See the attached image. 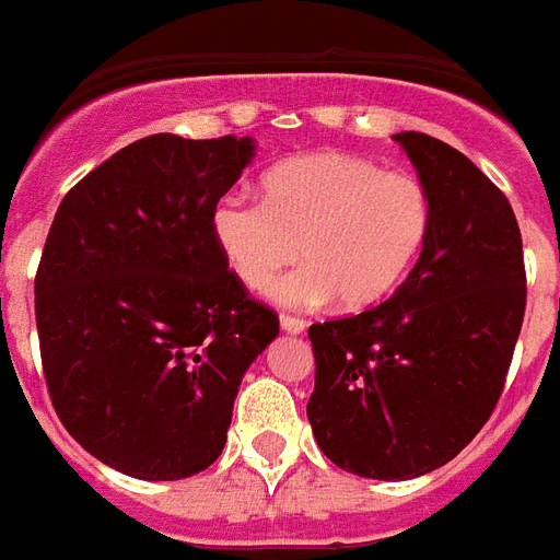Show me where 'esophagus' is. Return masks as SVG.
<instances>
[{"label":"esophagus","mask_w":560,"mask_h":560,"mask_svg":"<svg viewBox=\"0 0 560 560\" xmlns=\"http://www.w3.org/2000/svg\"><path fill=\"white\" fill-rule=\"evenodd\" d=\"M280 329L289 335H301V332H306V320H303V317H294V315H280Z\"/></svg>","instance_id":"esophagus-1"}]
</instances>
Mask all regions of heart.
Returning <instances> with one entry per match:
<instances>
[{"label": "heart", "instance_id": "b5f03b06", "mask_svg": "<svg viewBox=\"0 0 560 560\" xmlns=\"http://www.w3.org/2000/svg\"><path fill=\"white\" fill-rule=\"evenodd\" d=\"M262 190L266 202L222 196L210 231L252 292H266L301 254L306 262L275 289L285 306L332 298L343 308L382 303L413 268L433 225L431 194L419 178L361 155H301L271 170Z\"/></svg>", "mask_w": 560, "mask_h": 560}]
</instances>
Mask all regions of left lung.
Instances as JSON below:
<instances>
[{
	"label": "left lung",
	"mask_w": 560,
	"mask_h": 560,
	"mask_svg": "<svg viewBox=\"0 0 560 560\" xmlns=\"http://www.w3.org/2000/svg\"><path fill=\"white\" fill-rule=\"evenodd\" d=\"M433 202L422 254L390 301L308 326L317 448L370 480L454 459L498 405L526 308L521 228L474 161L424 132L393 136Z\"/></svg>",
	"instance_id": "left-lung-1"
}]
</instances>
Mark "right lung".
<instances>
[{"instance_id":"right-lung-1","label":"right lung","mask_w":560,"mask_h":560,"mask_svg":"<svg viewBox=\"0 0 560 560\" xmlns=\"http://www.w3.org/2000/svg\"><path fill=\"white\" fill-rule=\"evenodd\" d=\"M254 153L248 136H147L57 208L34 280L43 370L66 431L115 471L217 463L245 370L280 332L210 231Z\"/></svg>"}]
</instances>
